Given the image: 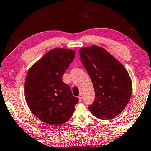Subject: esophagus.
I'll use <instances>...</instances> for the list:
<instances>
[{
  "label": "esophagus",
  "mask_w": 151,
  "mask_h": 151,
  "mask_svg": "<svg viewBox=\"0 0 151 151\" xmlns=\"http://www.w3.org/2000/svg\"><path fill=\"white\" fill-rule=\"evenodd\" d=\"M79 101H82V96H81V94H80V95L79 96Z\"/></svg>",
  "instance_id": "esophagus-1"
}]
</instances>
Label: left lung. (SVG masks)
<instances>
[{
    "label": "left lung",
    "instance_id": "8db88e82",
    "mask_svg": "<svg viewBox=\"0 0 151 151\" xmlns=\"http://www.w3.org/2000/svg\"><path fill=\"white\" fill-rule=\"evenodd\" d=\"M80 58L93 83L95 98L90 112L100 119H111L129 101L132 81L123 65L105 49L96 45L81 48Z\"/></svg>",
    "mask_w": 151,
    "mask_h": 151
}]
</instances>
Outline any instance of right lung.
I'll return each mask as SVG.
<instances>
[{
  "mask_svg": "<svg viewBox=\"0 0 151 151\" xmlns=\"http://www.w3.org/2000/svg\"><path fill=\"white\" fill-rule=\"evenodd\" d=\"M72 50L55 48L45 53L28 71L25 97L37 118L53 126L65 123L71 117L79 99L72 95L62 76L75 57Z\"/></svg>",
  "mask_w": 151,
  "mask_h": 151,
  "instance_id": "1",
  "label": "right lung"
}]
</instances>
